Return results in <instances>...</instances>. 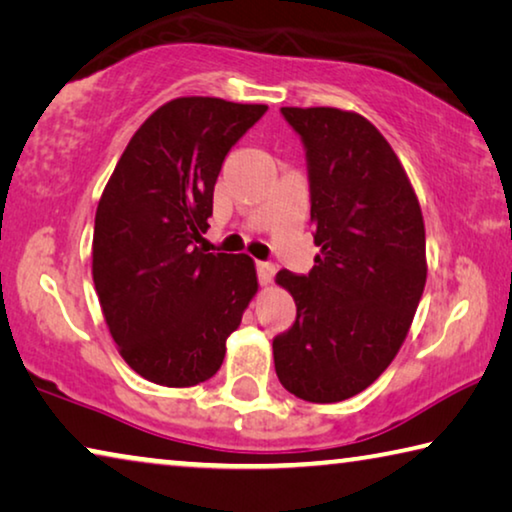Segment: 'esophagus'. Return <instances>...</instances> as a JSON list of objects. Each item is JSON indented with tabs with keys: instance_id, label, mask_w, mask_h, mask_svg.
Segmentation results:
<instances>
[{
	"instance_id": "esophagus-1",
	"label": "esophagus",
	"mask_w": 512,
	"mask_h": 512,
	"mask_svg": "<svg viewBox=\"0 0 512 512\" xmlns=\"http://www.w3.org/2000/svg\"><path fill=\"white\" fill-rule=\"evenodd\" d=\"M255 269H257L259 285H269V282L273 280V275H275V266L271 262H257Z\"/></svg>"
}]
</instances>
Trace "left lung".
Instances as JSON below:
<instances>
[{
  "label": "left lung",
  "mask_w": 512,
  "mask_h": 512,
  "mask_svg": "<svg viewBox=\"0 0 512 512\" xmlns=\"http://www.w3.org/2000/svg\"><path fill=\"white\" fill-rule=\"evenodd\" d=\"M300 136L314 243L307 275L278 273L296 321L273 339L280 383L310 403L367 389L399 353L426 285L419 200L385 136L360 113L282 107Z\"/></svg>",
  "instance_id": "1"
}]
</instances>
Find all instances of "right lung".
<instances>
[{
	"mask_svg": "<svg viewBox=\"0 0 512 512\" xmlns=\"http://www.w3.org/2000/svg\"><path fill=\"white\" fill-rule=\"evenodd\" d=\"M266 104L166 102L127 143L97 205L93 282L120 355L164 387L221 369L225 342L257 291L248 255L207 253L214 184Z\"/></svg>",
	"mask_w": 512,
	"mask_h": 512,
	"instance_id": "1",
	"label": "right lung"
}]
</instances>
